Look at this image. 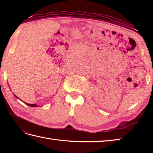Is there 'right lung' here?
Segmentation results:
<instances>
[{
	"label": "right lung",
	"instance_id": "right-lung-1",
	"mask_svg": "<svg viewBox=\"0 0 153 153\" xmlns=\"http://www.w3.org/2000/svg\"><path fill=\"white\" fill-rule=\"evenodd\" d=\"M14 96H15L16 97H16L15 95H14ZM24 103H25V104H26L27 105L30 106H31V107H35V106H37V105H35V104H27V103H25V102H24Z\"/></svg>",
	"mask_w": 153,
	"mask_h": 153
}]
</instances>
